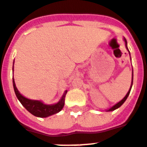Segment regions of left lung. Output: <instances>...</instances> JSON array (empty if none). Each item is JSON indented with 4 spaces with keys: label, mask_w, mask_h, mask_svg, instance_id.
Instances as JSON below:
<instances>
[{
    "label": "left lung",
    "mask_w": 147,
    "mask_h": 147,
    "mask_svg": "<svg viewBox=\"0 0 147 147\" xmlns=\"http://www.w3.org/2000/svg\"><path fill=\"white\" fill-rule=\"evenodd\" d=\"M124 41H125V43H126V49L128 50L129 53V55H130V52H129L128 48H127V41H126V38H124ZM133 74H132V82H131V86H130V88H129V91H128V92H127V94H126V96H125V97H124V98H123V99H122V100L120 101V102H119L118 103H116V105H115V106H113V107H111V108L109 109H108V110H107V111H108V112H109V111H113V110H115V109H116L119 108V107H120V106H122V105H123V103H124V102H125V101L126 100V98H127V97H128L129 95V93H130L131 88H132V86H133Z\"/></svg>",
    "instance_id": "1"
}]
</instances>
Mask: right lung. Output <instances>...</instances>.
<instances>
[{
  "label": "right lung",
  "mask_w": 147,
  "mask_h": 147,
  "mask_svg": "<svg viewBox=\"0 0 147 147\" xmlns=\"http://www.w3.org/2000/svg\"><path fill=\"white\" fill-rule=\"evenodd\" d=\"M12 69L14 71V66H13ZM13 86H14V92L16 94L17 98H18L20 102L30 113H31L34 116L41 117V118H45V117H48V116L54 115V114L58 113L64 107L65 97V95L67 93V91L65 92V93L62 96L61 99L59 100V102L53 104V105H46V104H44L41 101L31 100V99L25 98L24 96L20 94L16 86H15L14 78H13Z\"/></svg>",
  "instance_id": "obj_1"
}]
</instances>
